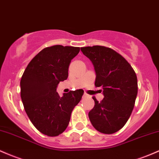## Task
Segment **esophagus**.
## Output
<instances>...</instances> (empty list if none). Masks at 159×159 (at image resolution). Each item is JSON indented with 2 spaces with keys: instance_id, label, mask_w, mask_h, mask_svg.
Instances as JSON below:
<instances>
[{
  "instance_id": "34e87169",
  "label": "esophagus",
  "mask_w": 159,
  "mask_h": 159,
  "mask_svg": "<svg viewBox=\"0 0 159 159\" xmlns=\"http://www.w3.org/2000/svg\"><path fill=\"white\" fill-rule=\"evenodd\" d=\"M83 97L85 98V97H88L89 95H88V93H84V95H83Z\"/></svg>"
}]
</instances>
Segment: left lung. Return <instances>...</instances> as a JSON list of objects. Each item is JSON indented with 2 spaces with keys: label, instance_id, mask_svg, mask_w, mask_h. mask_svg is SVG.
I'll use <instances>...</instances> for the list:
<instances>
[{
  "label": "left lung",
  "instance_id": "obj_1",
  "mask_svg": "<svg viewBox=\"0 0 159 159\" xmlns=\"http://www.w3.org/2000/svg\"><path fill=\"white\" fill-rule=\"evenodd\" d=\"M96 71L95 87L104 98L95 97L94 107L88 113L92 125L100 133L111 134L125 126L133 111L138 85L135 71L123 57L104 46L81 48Z\"/></svg>",
  "mask_w": 159,
  "mask_h": 159
}]
</instances>
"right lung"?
<instances>
[{
	"mask_svg": "<svg viewBox=\"0 0 159 159\" xmlns=\"http://www.w3.org/2000/svg\"><path fill=\"white\" fill-rule=\"evenodd\" d=\"M80 48L54 45L43 49L30 61L20 81L21 99L29 119L41 133L57 137L66 130L73 109L84 94L81 89L63 93L57 88L68 78L71 60Z\"/></svg>",
	"mask_w": 159,
	"mask_h": 159,
	"instance_id": "1",
	"label": "right lung"
}]
</instances>
